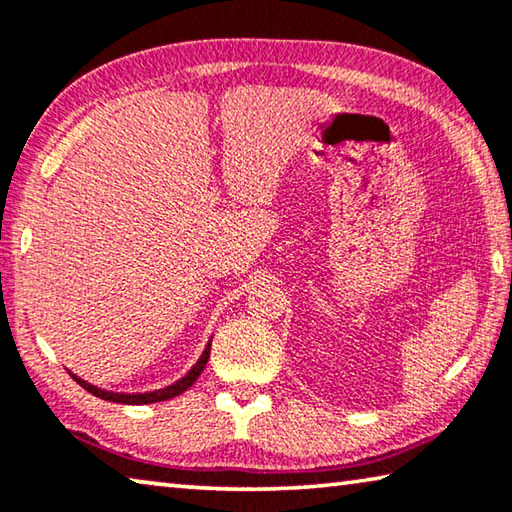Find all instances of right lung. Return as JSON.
Wrapping results in <instances>:
<instances>
[{
    "label": "right lung",
    "instance_id": "right-lung-1",
    "mask_svg": "<svg viewBox=\"0 0 512 512\" xmlns=\"http://www.w3.org/2000/svg\"><path fill=\"white\" fill-rule=\"evenodd\" d=\"M210 345H212V341L207 343V348H205V352H203V357L198 359V363L196 366L187 372V375L180 379V381H176V384L173 386H167V388H162V391H153V393H142V395H117V393H108V391H99V388H94L92 384H88V381H83V379H79V377H74L76 379V384H81L85 391L88 393H92L94 397H101V400H108V402H117V404H151V402H162V400H171V397H176V395H180V393H185L189 386L194 384V381L198 379V375H201L203 372V368H205V363H207V359H210Z\"/></svg>",
    "mask_w": 512,
    "mask_h": 512
}]
</instances>
